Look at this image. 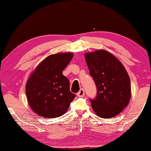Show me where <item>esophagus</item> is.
Returning a JSON list of instances; mask_svg holds the SVG:
<instances>
[{"instance_id": "1", "label": "esophagus", "mask_w": 151, "mask_h": 151, "mask_svg": "<svg viewBox=\"0 0 151 151\" xmlns=\"http://www.w3.org/2000/svg\"><path fill=\"white\" fill-rule=\"evenodd\" d=\"M77 96L78 97H83L85 96V91L83 89H81L79 92L77 93Z\"/></svg>"}]
</instances>
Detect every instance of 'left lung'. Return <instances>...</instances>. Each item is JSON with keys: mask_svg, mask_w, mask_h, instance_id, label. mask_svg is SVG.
<instances>
[{"mask_svg": "<svg viewBox=\"0 0 151 151\" xmlns=\"http://www.w3.org/2000/svg\"><path fill=\"white\" fill-rule=\"evenodd\" d=\"M90 75L96 87V96L91 99L92 109L99 117L118 115L131 99V81L126 70L113 55L99 50L85 55Z\"/></svg>", "mask_w": 151, "mask_h": 151, "instance_id": "1", "label": "left lung"}]
</instances>
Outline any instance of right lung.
Masks as SVG:
<instances>
[{
    "instance_id": "1",
    "label": "right lung",
    "mask_w": 151,
    "mask_h": 151,
    "mask_svg": "<svg viewBox=\"0 0 151 151\" xmlns=\"http://www.w3.org/2000/svg\"><path fill=\"white\" fill-rule=\"evenodd\" d=\"M73 57L71 52L48 56L40 63L26 85V94L33 111L42 117L57 118L67 111L76 95L62 72Z\"/></svg>"
}]
</instances>
